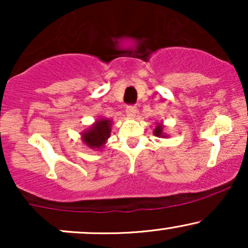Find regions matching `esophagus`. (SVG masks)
Wrapping results in <instances>:
<instances>
[{
    "label": "esophagus",
    "instance_id": "esophagus-1",
    "mask_svg": "<svg viewBox=\"0 0 248 248\" xmlns=\"http://www.w3.org/2000/svg\"><path fill=\"white\" fill-rule=\"evenodd\" d=\"M126 114H127L128 118H130V119L134 118V116L136 115V107L133 106V105L128 106L127 109H126Z\"/></svg>",
    "mask_w": 248,
    "mask_h": 248
}]
</instances>
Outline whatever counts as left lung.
I'll return each instance as SVG.
<instances>
[{
  "instance_id": "left-lung-1",
  "label": "left lung",
  "mask_w": 248,
  "mask_h": 248,
  "mask_svg": "<svg viewBox=\"0 0 248 248\" xmlns=\"http://www.w3.org/2000/svg\"><path fill=\"white\" fill-rule=\"evenodd\" d=\"M154 135L157 136V138H166V134L163 133V124H157L156 128L154 129Z\"/></svg>"
}]
</instances>
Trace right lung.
Here are the masks:
<instances>
[{
    "label": "right lung",
    "instance_id": "add662e5",
    "mask_svg": "<svg viewBox=\"0 0 248 248\" xmlns=\"http://www.w3.org/2000/svg\"><path fill=\"white\" fill-rule=\"evenodd\" d=\"M112 121L108 119H99L87 130L81 134L82 142L91 149H100L105 146L110 136Z\"/></svg>",
    "mask_w": 248,
    "mask_h": 248
}]
</instances>
